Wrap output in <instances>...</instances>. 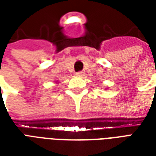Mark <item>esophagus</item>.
<instances>
[{
    "instance_id": "obj_1",
    "label": "esophagus",
    "mask_w": 156,
    "mask_h": 156,
    "mask_svg": "<svg viewBox=\"0 0 156 156\" xmlns=\"http://www.w3.org/2000/svg\"><path fill=\"white\" fill-rule=\"evenodd\" d=\"M84 74V72H78V73H76V75H77V76H79V77H83Z\"/></svg>"
}]
</instances>
